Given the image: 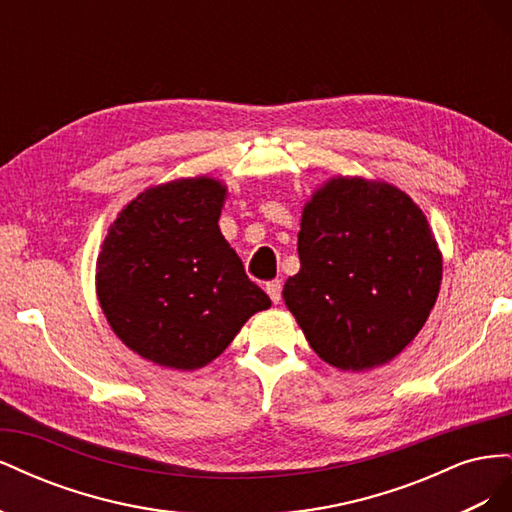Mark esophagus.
Instances as JSON below:
<instances>
[{"label":"esophagus","instance_id":"esophagus-1","mask_svg":"<svg viewBox=\"0 0 512 512\" xmlns=\"http://www.w3.org/2000/svg\"><path fill=\"white\" fill-rule=\"evenodd\" d=\"M265 290H267V294H269L273 303H280V301H282V282H280V280L267 282V284H265Z\"/></svg>","mask_w":512,"mask_h":512}]
</instances>
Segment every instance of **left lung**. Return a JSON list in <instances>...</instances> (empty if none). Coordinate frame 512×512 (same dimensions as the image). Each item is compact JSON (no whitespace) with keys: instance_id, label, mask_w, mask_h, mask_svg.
<instances>
[{"instance_id":"obj_1","label":"left lung","mask_w":512,"mask_h":512,"mask_svg":"<svg viewBox=\"0 0 512 512\" xmlns=\"http://www.w3.org/2000/svg\"><path fill=\"white\" fill-rule=\"evenodd\" d=\"M301 269L282 297L324 363H391L425 327L442 284V252L425 213L386 181L331 177L307 200Z\"/></svg>"}]
</instances>
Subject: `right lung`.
<instances>
[{"instance_id": "right-lung-1", "label": "right lung", "mask_w": 512, "mask_h": 512, "mask_svg": "<svg viewBox=\"0 0 512 512\" xmlns=\"http://www.w3.org/2000/svg\"><path fill=\"white\" fill-rule=\"evenodd\" d=\"M228 188L209 175L143 190L108 226L96 294L113 333L160 367L194 371L271 307L224 239Z\"/></svg>"}]
</instances>
